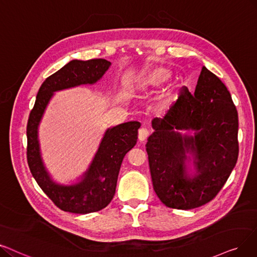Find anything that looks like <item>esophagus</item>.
<instances>
[{"mask_svg": "<svg viewBox=\"0 0 257 257\" xmlns=\"http://www.w3.org/2000/svg\"><path fill=\"white\" fill-rule=\"evenodd\" d=\"M149 134H150L149 128L146 127V126H142L138 131V138H139L140 141H145L148 138Z\"/></svg>", "mask_w": 257, "mask_h": 257, "instance_id": "1", "label": "esophagus"}]
</instances>
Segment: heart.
<instances>
[{
    "label": "heart",
    "mask_w": 257,
    "mask_h": 257,
    "mask_svg": "<svg viewBox=\"0 0 257 257\" xmlns=\"http://www.w3.org/2000/svg\"><path fill=\"white\" fill-rule=\"evenodd\" d=\"M164 76H166V75H164L163 73H161V71H158V73L155 76H152L151 81H154V80L157 79V78H161V77H164Z\"/></svg>",
    "instance_id": "b5f03b06"
}]
</instances>
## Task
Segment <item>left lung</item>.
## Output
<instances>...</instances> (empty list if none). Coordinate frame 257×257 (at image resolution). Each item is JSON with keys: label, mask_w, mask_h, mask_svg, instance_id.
Segmentation results:
<instances>
[{"label": "left lung", "mask_w": 257, "mask_h": 257, "mask_svg": "<svg viewBox=\"0 0 257 257\" xmlns=\"http://www.w3.org/2000/svg\"><path fill=\"white\" fill-rule=\"evenodd\" d=\"M152 127L146 147L162 203L190 210L211 201L238 158L237 110L220 79L203 66L194 93L183 86L167 114L152 120Z\"/></svg>", "instance_id": "1"}]
</instances>
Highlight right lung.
<instances>
[{"label":"right lung","mask_w":257,"mask_h":257,"mask_svg":"<svg viewBox=\"0 0 257 257\" xmlns=\"http://www.w3.org/2000/svg\"><path fill=\"white\" fill-rule=\"evenodd\" d=\"M110 66L105 59L71 60L41 85L35 106L27 123V162L39 187L61 210L87 214L105 208L116 192L117 179L123 158L135 147L138 139V121L108 127L101 139L95 156L79 180L62 184L51 178L41 155L39 126L56 91L93 85Z\"/></svg>","instance_id":"right-lung-1"}]
</instances>
